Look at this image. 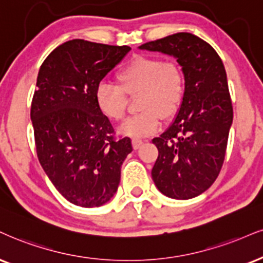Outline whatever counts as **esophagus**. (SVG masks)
<instances>
[{"instance_id":"1","label":"esophagus","mask_w":263,"mask_h":263,"mask_svg":"<svg viewBox=\"0 0 263 263\" xmlns=\"http://www.w3.org/2000/svg\"><path fill=\"white\" fill-rule=\"evenodd\" d=\"M142 144H144V141L141 139H133V147L134 148H139Z\"/></svg>"}]
</instances>
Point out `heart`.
I'll return each mask as SVG.
<instances>
[{
    "label": "heart",
    "mask_w": 263,
    "mask_h": 263,
    "mask_svg": "<svg viewBox=\"0 0 263 263\" xmlns=\"http://www.w3.org/2000/svg\"><path fill=\"white\" fill-rule=\"evenodd\" d=\"M119 86L100 83L95 101L103 116L121 121L125 115L126 95H137L141 109L119 126V133L130 138H142L156 132L161 117L176 115L185 92V80L180 67L160 57H137L117 73Z\"/></svg>",
    "instance_id": "1"
}]
</instances>
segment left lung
I'll return each mask as SVG.
<instances>
[{"instance_id":"left-lung-1","label":"left lung","mask_w":263,"mask_h":263,"mask_svg":"<svg viewBox=\"0 0 263 263\" xmlns=\"http://www.w3.org/2000/svg\"><path fill=\"white\" fill-rule=\"evenodd\" d=\"M140 50L177 58L185 92L173 123L152 142L158 157L151 171L163 195L193 199L215 183L224 161L233 106L227 74L215 48L190 32L146 42Z\"/></svg>"}]
</instances>
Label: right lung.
Here are the masks:
<instances>
[{
	"mask_svg": "<svg viewBox=\"0 0 263 263\" xmlns=\"http://www.w3.org/2000/svg\"><path fill=\"white\" fill-rule=\"evenodd\" d=\"M129 51L76 39L54 48L39 70L30 111L37 158L58 193L77 206L108 202L133 151L130 138L116 140L95 101L96 86Z\"/></svg>",
	"mask_w": 263,
	"mask_h": 263,
	"instance_id": "1",
	"label": "right lung"
}]
</instances>
